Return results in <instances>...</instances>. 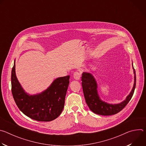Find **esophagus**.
Instances as JSON below:
<instances>
[{
  "instance_id": "34e87169",
  "label": "esophagus",
  "mask_w": 146,
  "mask_h": 146,
  "mask_svg": "<svg viewBox=\"0 0 146 146\" xmlns=\"http://www.w3.org/2000/svg\"><path fill=\"white\" fill-rule=\"evenodd\" d=\"M81 77V73L78 72H76L73 74V77L76 80H79Z\"/></svg>"
}]
</instances>
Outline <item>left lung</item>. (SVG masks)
<instances>
[{
	"label": "left lung",
	"mask_w": 146,
	"mask_h": 146,
	"mask_svg": "<svg viewBox=\"0 0 146 146\" xmlns=\"http://www.w3.org/2000/svg\"><path fill=\"white\" fill-rule=\"evenodd\" d=\"M134 84L133 88L126 98V99L120 103L109 104L102 100L98 94L97 82L92 74L84 72L82 74V87L86 102L90 109L95 114L102 115H111L121 111L131 99L136 87V77L134 68Z\"/></svg>",
	"instance_id": "obj_1"
}]
</instances>
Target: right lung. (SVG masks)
I'll list each match as a JSON object with an SVG mask.
<instances>
[{"instance_id": "right-lung-1", "label": "right lung", "mask_w": 146, "mask_h": 146, "mask_svg": "<svg viewBox=\"0 0 146 146\" xmlns=\"http://www.w3.org/2000/svg\"><path fill=\"white\" fill-rule=\"evenodd\" d=\"M15 62L11 71V92L19 109L38 121H51L56 118L64 108L70 76L57 78L46 90L31 95L25 92L16 77Z\"/></svg>"}]
</instances>
